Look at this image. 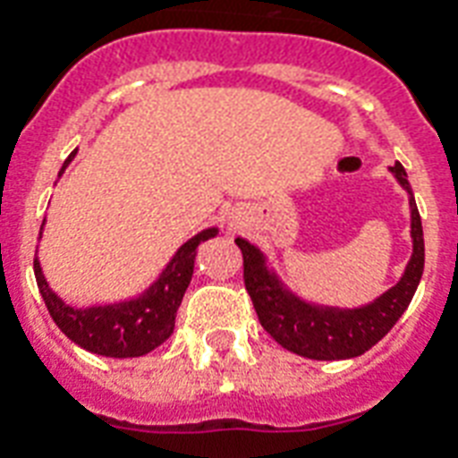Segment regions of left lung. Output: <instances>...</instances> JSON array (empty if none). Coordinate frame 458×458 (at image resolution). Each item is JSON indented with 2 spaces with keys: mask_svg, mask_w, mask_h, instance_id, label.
<instances>
[{
  "mask_svg": "<svg viewBox=\"0 0 458 458\" xmlns=\"http://www.w3.org/2000/svg\"><path fill=\"white\" fill-rule=\"evenodd\" d=\"M390 173L409 194L411 259L402 278L369 304L347 309V306H326L304 300L278 278V273L268 266V259L257 244L247 242L244 237L235 240L237 247L242 250L244 285L254 301L259 320L266 333L287 352L316 359V361H337V359L361 356L390 333L392 326L406 311V306L411 304L413 293L423 276V264H426L423 225H420L411 185L406 180L409 175L404 165H390Z\"/></svg>",
  "mask_w": 458,
  "mask_h": 458,
  "instance_id": "left-lung-1",
  "label": "left lung"
}]
</instances>
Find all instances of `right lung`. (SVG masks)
<instances>
[{"instance_id":"right-lung-1","label":"right lung","mask_w":458,"mask_h":458,"mask_svg":"<svg viewBox=\"0 0 458 458\" xmlns=\"http://www.w3.org/2000/svg\"><path fill=\"white\" fill-rule=\"evenodd\" d=\"M75 152L61 165V173L73 161ZM42 228H45V221H42ZM216 235H218V228H207L190 237L185 244H180L164 271L158 273V278L145 293L132 300L85 306V309L66 304L49 287L38 259H35V280L54 323L78 347L88 349L92 354L111 356V359L145 356L171 337L175 327V313L192 280L197 247Z\"/></svg>"}]
</instances>
